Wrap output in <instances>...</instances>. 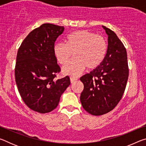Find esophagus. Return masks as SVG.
<instances>
[{
	"mask_svg": "<svg viewBox=\"0 0 146 146\" xmlns=\"http://www.w3.org/2000/svg\"><path fill=\"white\" fill-rule=\"evenodd\" d=\"M78 78L77 77H75V76H71L70 77V81H71V83H73L75 81H76L77 80Z\"/></svg>",
	"mask_w": 146,
	"mask_h": 146,
	"instance_id": "1",
	"label": "esophagus"
}]
</instances>
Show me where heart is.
Segmentation results:
<instances>
[{
  "label": "heart",
  "instance_id": "1",
  "mask_svg": "<svg viewBox=\"0 0 146 146\" xmlns=\"http://www.w3.org/2000/svg\"><path fill=\"white\" fill-rule=\"evenodd\" d=\"M108 44L102 36L87 30L74 31L66 37V44L57 42L53 46V54L61 65L67 64L73 53L75 58L64 67V73L78 75L87 67L89 70L97 68L104 60Z\"/></svg>",
  "mask_w": 146,
  "mask_h": 146
}]
</instances>
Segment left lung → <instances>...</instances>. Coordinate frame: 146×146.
Masks as SVG:
<instances>
[{
  "mask_svg": "<svg viewBox=\"0 0 146 146\" xmlns=\"http://www.w3.org/2000/svg\"><path fill=\"white\" fill-rule=\"evenodd\" d=\"M108 35V51L100 65L80 78L84 84L80 95L83 108L95 116L114 109L122 98L129 76L127 51L112 30L102 26Z\"/></svg>",
  "mask_w": 146,
  "mask_h": 146,
  "instance_id": "obj_1",
  "label": "left lung"
}]
</instances>
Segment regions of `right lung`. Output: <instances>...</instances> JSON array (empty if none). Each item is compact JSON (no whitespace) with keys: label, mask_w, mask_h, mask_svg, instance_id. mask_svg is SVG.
<instances>
[{"label":"right lung","mask_w":146,"mask_h":146,"mask_svg":"<svg viewBox=\"0 0 146 146\" xmlns=\"http://www.w3.org/2000/svg\"><path fill=\"white\" fill-rule=\"evenodd\" d=\"M64 30V26L42 24L28 34L17 52V88L26 105L36 112L46 113L55 109L71 83L68 76L55 79L60 68L54 56L53 46Z\"/></svg>","instance_id":"1"}]
</instances>
